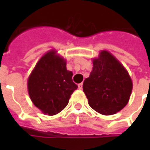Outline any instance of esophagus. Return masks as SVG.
<instances>
[{
    "label": "esophagus",
    "instance_id": "obj_1",
    "mask_svg": "<svg viewBox=\"0 0 150 150\" xmlns=\"http://www.w3.org/2000/svg\"><path fill=\"white\" fill-rule=\"evenodd\" d=\"M78 87H79V89H82V83H79V84L78 85Z\"/></svg>",
    "mask_w": 150,
    "mask_h": 150
}]
</instances>
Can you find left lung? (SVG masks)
I'll return each instance as SVG.
<instances>
[{
	"instance_id": "8db88e82",
	"label": "left lung",
	"mask_w": 150,
	"mask_h": 150,
	"mask_svg": "<svg viewBox=\"0 0 150 150\" xmlns=\"http://www.w3.org/2000/svg\"><path fill=\"white\" fill-rule=\"evenodd\" d=\"M93 63L89 77L83 82V92L89 106L103 115L120 111L128 103L132 89L128 71L106 50L100 52Z\"/></svg>"
}]
</instances>
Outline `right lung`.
Listing matches in <instances>:
<instances>
[{
	"label": "right lung",
	"instance_id": "1",
	"mask_svg": "<svg viewBox=\"0 0 150 150\" xmlns=\"http://www.w3.org/2000/svg\"><path fill=\"white\" fill-rule=\"evenodd\" d=\"M72 75L66 68L65 61L54 50L43 55L28 79V90L33 104L48 115L58 114L78 88Z\"/></svg>",
	"mask_w": 150,
	"mask_h": 150
}]
</instances>
